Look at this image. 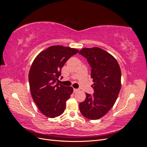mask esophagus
Wrapping results in <instances>:
<instances>
[{"instance_id": "esophagus-1", "label": "esophagus", "mask_w": 147, "mask_h": 147, "mask_svg": "<svg viewBox=\"0 0 147 147\" xmlns=\"http://www.w3.org/2000/svg\"><path fill=\"white\" fill-rule=\"evenodd\" d=\"M79 91H80L79 89H76V88H74V92H78Z\"/></svg>"}]
</instances>
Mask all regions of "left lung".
I'll return each instance as SVG.
<instances>
[{"label": "left lung", "mask_w": 147, "mask_h": 147, "mask_svg": "<svg viewBox=\"0 0 147 147\" xmlns=\"http://www.w3.org/2000/svg\"><path fill=\"white\" fill-rule=\"evenodd\" d=\"M91 67V77L94 94L86 93L84 101L79 104L83 116L98 119L113 107L121 89V72L117 59L98 47L84 48L79 51Z\"/></svg>", "instance_id": "1"}]
</instances>
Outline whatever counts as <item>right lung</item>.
<instances>
[{"label":"right lung","instance_id":"right-lung-1","mask_svg":"<svg viewBox=\"0 0 147 147\" xmlns=\"http://www.w3.org/2000/svg\"><path fill=\"white\" fill-rule=\"evenodd\" d=\"M78 50L61 45L48 47L35 57L29 72L30 91L38 110L47 117H59L64 112L66 101L73 88L59 84L61 69Z\"/></svg>","mask_w":147,"mask_h":147}]
</instances>
